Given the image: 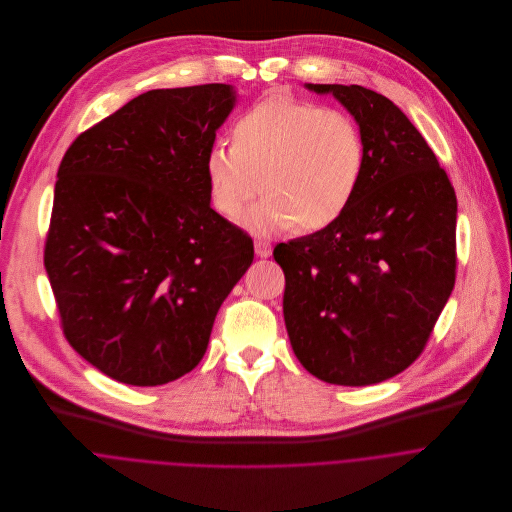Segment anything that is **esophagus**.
Instances as JSON below:
<instances>
[{"label":"esophagus","mask_w":512,"mask_h":512,"mask_svg":"<svg viewBox=\"0 0 512 512\" xmlns=\"http://www.w3.org/2000/svg\"><path fill=\"white\" fill-rule=\"evenodd\" d=\"M254 250H256V256L268 258V256L272 254V244H270V240H266V238H256V240H254Z\"/></svg>","instance_id":"34e87169"}]
</instances>
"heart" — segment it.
I'll use <instances>...</instances> for the list:
<instances>
[{
    "instance_id": "heart-1",
    "label": "heart",
    "mask_w": 512,
    "mask_h": 512,
    "mask_svg": "<svg viewBox=\"0 0 512 512\" xmlns=\"http://www.w3.org/2000/svg\"><path fill=\"white\" fill-rule=\"evenodd\" d=\"M365 169V136L349 114L288 96L244 110L232 144H215L205 157L222 217L238 219L260 191L268 193L248 217L260 234L335 222L355 201Z\"/></svg>"
}]
</instances>
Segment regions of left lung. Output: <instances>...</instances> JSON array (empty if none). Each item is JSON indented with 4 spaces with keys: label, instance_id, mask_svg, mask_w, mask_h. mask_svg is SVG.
Returning a JSON list of instances; mask_svg holds the SVG:
<instances>
[{
    "label": "left lung",
    "instance_id": "1",
    "mask_svg": "<svg viewBox=\"0 0 512 512\" xmlns=\"http://www.w3.org/2000/svg\"><path fill=\"white\" fill-rule=\"evenodd\" d=\"M331 92L366 144L361 189L343 217L278 244L293 353L329 384L366 386L412 365L455 284L457 197L436 153L386 96L351 84Z\"/></svg>",
    "mask_w": 512,
    "mask_h": 512
}]
</instances>
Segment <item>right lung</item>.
Segmentation results:
<instances>
[{"label": "right lung", "mask_w": 512, "mask_h": 512, "mask_svg": "<svg viewBox=\"0 0 512 512\" xmlns=\"http://www.w3.org/2000/svg\"><path fill=\"white\" fill-rule=\"evenodd\" d=\"M228 84L157 88L67 149L45 270L74 351L132 386L203 359L252 238L211 209L207 151L234 106Z\"/></svg>", "instance_id": "right-lung-1"}]
</instances>
